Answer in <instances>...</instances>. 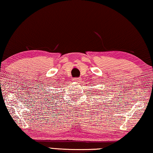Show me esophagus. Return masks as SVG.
<instances>
[{
	"instance_id": "esophagus-1",
	"label": "esophagus",
	"mask_w": 153,
	"mask_h": 153,
	"mask_svg": "<svg viewBox=\"0 0 153 153\" xmlns=\"http://www.w3.org/2000/svg\"><path fill=\"white\" fill-rule=\"evenodd\" d=\"M79 78H75L73 79V81L74 82H79Z\"/></svg>"
}]
</instances>
